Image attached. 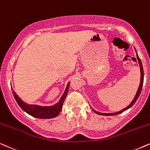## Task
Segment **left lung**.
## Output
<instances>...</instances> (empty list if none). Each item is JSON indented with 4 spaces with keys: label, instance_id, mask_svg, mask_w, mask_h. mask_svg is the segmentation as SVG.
<instances>
[{
    "label": "left lung",
    "instance_id": "left-lung-1",
    "mask_svg": "<svg viewBox=\"0 0 150 150\" xmlns=\"http://www.w3.org/2000/svg\"><path fill=\"white\" fill-rule=\"evenodd\" d=\"M134 50L136 51V53H137V59H138V62H139V66H140V70H141V81H140V84H139V88L137 90V93H136L135 95V97L133 99V100L132 101V102L130 103V104L129 105H127L126 108H123L121 110L119 111V112H113V113H102V112H99L98 111H96L95 110H94L93 108H92V109H93V110L95 112L96 114H97V115H104V116H112V115H119V114L120 113H122L123 112L127 110H128L129 108H130L132 106V105L134 104L136 101L139 98V95H140L141 94V90H142V88H143V79H144V73H143V66H142V62H141L140 58H139V55H138V53L137 52V50L134 48Z\"/></svg>",
    "mask_w": 150,
    "mask_h": 150
}]
</instances>
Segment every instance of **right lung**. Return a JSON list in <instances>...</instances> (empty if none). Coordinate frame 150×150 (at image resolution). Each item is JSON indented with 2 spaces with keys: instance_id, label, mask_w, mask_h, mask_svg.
<instances>
[{
  "instance_id": "right-lung-1",
  "label": "right lung",
  "mask_w": 150,
  "mask_h": 150,
  "mask_svg": "<svg viewBox=\"0 0 150 150\" xmlns=\"http://www.w3.org/2000/svg\"><path fill=\"white\" fill-rule=\"evenodd\" d=\"M69 83L70 81L68 83L65 91L62 94V95L61 98L59 99L58 102L53 105H50V106H42V105H39L29 104V103H25V101L22 100L16 95V93L13 91V89L12 91L13 95L14 96V98L16 101H17L18 104L24 111L29 114V115L38 119H52L59 115L62 109L64 101L68 92H69Z\"/></svg>"
}]
</instances>
